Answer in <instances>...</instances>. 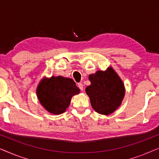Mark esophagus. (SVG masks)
I'll list each match as a JSON object with an SVG mask.
<instances>
[{
    "mask_svg": "<svg viewBox=\"0 0 159 159\" xmlns=\"http://www.w3.org/2000/svg\"><path fill=\"white\" fill-rule=\"evenodd\" d=\"M78 88H79L82 91L83 90L84 88H83V84H82V83H78Z\"/></svg>",
    "mask_w": 159,
    "mask_h": 159,
    "instance_id": "obj_1",
    "label": "esophagus"
}]
</instances>
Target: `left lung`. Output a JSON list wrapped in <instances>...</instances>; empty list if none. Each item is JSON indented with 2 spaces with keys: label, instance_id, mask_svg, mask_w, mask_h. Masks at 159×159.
Wrapping results in <instances>:
<instances>
[{
  "label": "left lung",
  "instance_id": "left-lung-1",
  "mask_svg": "<svg viewBox=\"0 0 159 159\" xmlns=\"http://www.w3.org/2000/svg\"><path fill=\"white\" fill-rule=\"evenodd\" d=\"M91 84L85 89L91 106L97 113L109 115L121 106L125 95V84L112 66L89 75Z\"/></svg>",
  "mask_w": 159,
  "mask_h": 159
}]
</instances>
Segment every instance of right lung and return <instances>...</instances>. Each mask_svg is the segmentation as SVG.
I'll return each instance as SVG.
<instances>
[{
	"label": "right lung",
	"mask_w": 159,
	"mask_h": 159,
	"mask_svg": "<svg viewBox=\"0 0 159 159\" xmlns=\"http://www.w3.org/2000/svg\"><path fill=\"white\" fill-rule=\"evenodd\" d=\"M80 90L71 78L58 76L44 77L39 82L36 94L41 105L47 111L59 115L66 111L75 95Z\"/></svg>",
	"instance_id": "obj_1"
}]
</instances>
